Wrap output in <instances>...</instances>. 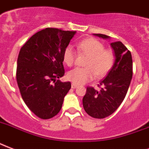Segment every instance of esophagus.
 I'll return each mask as SVG.
<instances>
[{"mask_svg":"<svg viewBox=\"0 0 149 149\" xmlns=\"http://www.w3.org/2000/svg\"><path fill=\"white\" fill-rule=\"evenodd\" d=\"M77 87H78V85H75V84H74V83H72V84H71V88H77Z\"/></svg>","mask_w":149,"mask_h":149,"instance_id":"obj_1","label":"esophagus"}]
</instances>
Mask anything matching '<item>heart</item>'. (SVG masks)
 <instances>
[{"instance_id":"obj_1","label":"heart","mask_w":149,"mask_h":149,"mask_svg":"<svg viewBox=\"0 0 149 149\" xmlns=\"http://www.w3.org/2000/svg\"><path fill=\"white\" fill-rule=\"evenodd\" d=\"M78 51L88 56L85 68H77L67 74V78L74 84L82 85L92 81L95 76L102 78L109 73L115 63V53L112 49L105 48V45L95 38H88L78 42ZM76 60V53L73 47H67L63 53L64 63L68 67L73 66Z\"/></svg>"}]
</instances>
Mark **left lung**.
<instances>
[{"label":"left lung","instance_id":"obj_1","mask_svg":"<svg viewBox=\"0 0 149 149\" xmlns=\"http://www.w3.org/2000/svg\"><path fill=\"white\" fill-rule=\"evenodd\" d=\"M95 35L109 38L103 34ZM111 46L116 56L113 66L98 85L100 90L88 86L82 100L84 109L94 118H105L115 112L126 96L132 78L131 51L120 41L111 42Z\"/></svg>","mask_w":149,"mask_h":149}]
</instances>
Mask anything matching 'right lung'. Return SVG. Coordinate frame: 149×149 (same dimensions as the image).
Segmentation results:
<instances>
[{"instance_id": "obj_1", "label": "right lung", "mask_w": 149, "mask_h": 149, "mask_svg": "<svg viewBox=\"0 0 149 149\" xmlns=\"http://www.w3.org/2000/svg\"><path fill=\"white\" fill-rule=\"evenodd\" d=\"M46 28L29 38L21 48L16 81L24 102L36 116L54 117L62 107L71 82L56 80L64 75L63 53L75 34Z\"/></svg>"}]
</instances>
